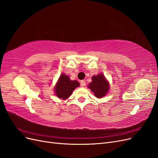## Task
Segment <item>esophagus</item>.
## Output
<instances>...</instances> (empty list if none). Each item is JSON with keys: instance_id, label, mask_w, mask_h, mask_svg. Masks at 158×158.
<instances>
[{"instance_id": "34e87169", "label": "esophagus", "mask_w": 158, "mask_h": 158, "mask_svg": "<svg viewBox=\"0 0 158 158\" xmlns=\"http://www.w3.org/2000/svg\"><path fill=\"white\" fill-rule=\"evenodd\" d=\"M80 85H81V86H82V87H84L85 85V81L84 80H81Z\"/></svg>"}]
</instances>
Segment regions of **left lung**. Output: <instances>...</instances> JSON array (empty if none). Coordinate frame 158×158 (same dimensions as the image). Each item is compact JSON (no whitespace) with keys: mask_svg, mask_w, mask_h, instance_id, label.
Segmentation results:
<instances>
[{"mask_svg":"<svg viewBox=\"0 0 158 158\" xmlns=\"http://www.w3.org/2000/svg\"><path fill=\"white\" fill-rule=\"evenodd\" d=\"M88 88L94 93L95 97L103 98L109 89V83L103 74H99L92 77V82L89 83Z\"/></svg>","mask_w":158,"mask_h":158,"instance_id":"left-lung-1","label":"left lung"}]
</instances>
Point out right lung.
<instances>
[{
    "mask_svg": "<svg viewBox=\"0 0 158 158\" xmlns=\"http://www.w3.org/2000/svg\"><path fill=\"white\" fill-rule=\"evenodd\" d=\"M80 85L76 80H70L68 76L61 74L55 86V93L57 97L63 99H67L73 90Z\"/></svg>",
    "mask_w": 158,
    "mask_h": 158,
    "instance_id": "right-lung-1",
    "label": "right lung"
}]
</instances>
